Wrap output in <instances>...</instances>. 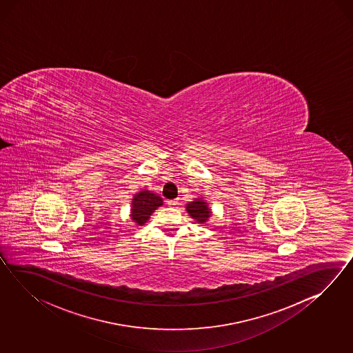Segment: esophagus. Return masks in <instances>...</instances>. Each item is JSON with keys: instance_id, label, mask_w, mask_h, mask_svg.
I'll use <instances>...</instances> for the list:
<instances>
[{"instance_id": "obj_1", "label": "esophagus", "mask_w": 353, "mask_h": 353, "mask_svg": "<svg viewBox=\"0 0 353 353\" xmlns=\"http://www.w3.org/2000/svg\"><path fill=\"white\" fill-rule=\"evenodd\" d=\"M167 203H168V205H170V206H172V208H174V206H177V205H179V200H177V199H176V200H168Z\"/></svg>"}]
</instances>
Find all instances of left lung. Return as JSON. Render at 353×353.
<instances>
[{
  "label": "left lung",
  "instance_id": "8db88e82",
  "mask_svg": "<svg viewBox=\"0 0 353 353\" xmlns=\"http://www.w3.org/2000/svg\"><path fill=\"white\" fill-rule=\"evenodd\" d=\"M186 210L188 215L195 219L197 223H206L208 219L212 216L210 208L208 206V203H205L203 199H195L192 203H188L186 205Z\"/></svg>",
  "mask_w": 353,
  "mask_h": 353
}]
</instances>
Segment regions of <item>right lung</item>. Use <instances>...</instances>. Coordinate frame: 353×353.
I'll return each instance as SVG.
<instances>
[{"instance_id": "obj_1", "label": "right lung", "mask_w": 353, "mask_h": 353, "mask_svg": "<svg viewBox=\"0 0 353 353\" xmlns=\"http://www.w3.org/2000/svg\"><path fill=\"white\" fill-rule=\"evenodd\" d=\"M163 205V200L161 196L150 192L148 190H143L141 192L135 194L132 200V212L130 218L137 225H144V223L149 219V216L154 210Z\"/></svg>"}]
</instances>
